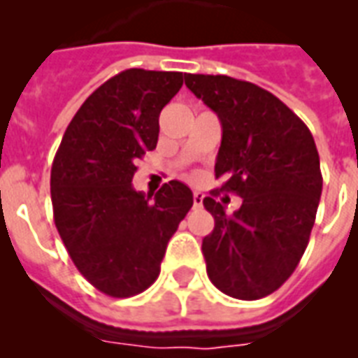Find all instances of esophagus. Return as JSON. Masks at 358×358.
<instances>
[{"instance_id": "esophagus-1", "label": "esophagus", "mask_w": 358, "mask_h": 358, "mask_svg": "<svg viewBox=\"0 0 358 358\" xmlns=\"http://www.w3.org/2000/svg\"><path fill=\"white\" fill-rule=\"evenodd\" d=\"M202 201H204V195H202L201 191H195V193H193V204H195V208H201Z\"/></svg>"}]
</instances>
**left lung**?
Wrapping results in <instances>:
<instances>
[{
    "mask_svg": "<svg viewBox=\"0 0 358 358\" xmlns=\"http://www.w3.org/2000/svg\"><path fill=\"white\" fill-rule=\"evenodd\" d=\"M185 85L217 113L215 178L243 199L232 215L212 196L202 201L215 219L202 239L208 277L230 297L260 299L288 280L308 245L323 185L316 143L286 103L255 83L187 74Z\"/></svg>",
    "mask_w": 358,
    "mask_h": 358,
    "instance_id": "obj_1",
    "label": "left lung"
}]
</instances>
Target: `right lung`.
I'll list each match as a JSON object with an SVG mask.
<instances>
[{"label": "right lung", "mask_w": 358, "mask_h": 358, "mask_svg": "<svg viewBox=\"0 0 358 358\" xmlns=\"http://www.w3.org/2000/svg\"><path fill=\"white\" fill-rule=\"evenodd\" d=\"M184 78L143 69L113 76L78 109L53 159L59 236L81 275L111 297H131L156 280L169 239L193 206L178 180L154 199L131 185L135 163L156 148L159 113Z\"/></svg>", "instance_id": "1"}]
</instances>
